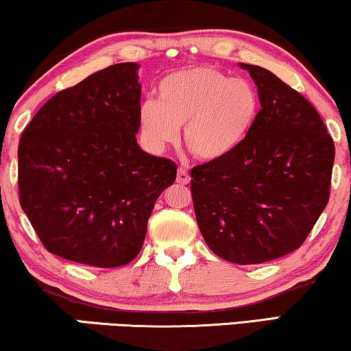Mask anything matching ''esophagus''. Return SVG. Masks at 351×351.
Segmentation results:
<instances>
[{"mask_svg":"<svg viewBox=\"0 0 351 351\" xmlns=\"http://www.w3.org/2000/svg\"><path fill=\"white\" fill-rule=\"evenodd\" d=\"M189 181H191V176L187 175V171L184 169H178L176 182H180V184H189Z\"/></svg>","mask_w":351,"mask_h":351,"instance_id":"34e87169","label":"esophagus"}]
</instances>
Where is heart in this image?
<instances>
[{
	"label": "heart",
	"instance_id": "1",
	"mask_svg": "<svg viewBox=\"0 0 351 351\" xmlns=\"http://www.w3.org/2000/svg\"><path fill=\"white\" fill-rule=\"evenodd\" d=\"M159 101L146 100L138 111L140 135L147 149L162 152L180 140L204 162L234 154L248 138L259 112L254 87L211 66L171 73L157 87Z\"/></svg>",
	"mask_w": 351,
	"mask_h": 351
}]
</instances>
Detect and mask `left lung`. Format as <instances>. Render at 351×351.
I'll return each mask as SVG.
<instances>
[{"label":"left lung","instance_id":"1","mask_svg":"<svg viewBox=\"0 0 351 351\" xmlns=\"http://www.w3.org/2000/svg\"><path fill=\"white\" fill-rule=\"evenodd\" d=\"M250 73L261 110L234 154L191 170L195 218L229 263H267L307 239L329 200L334 141L307 98L265 68Z\"/></svg>","mask_w":351,"mask_h":351}]
</instances>
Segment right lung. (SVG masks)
Masks as SVG:
<instances>
[{
  "instance_id": "obj_1",
  "label": "right lung",
  "mask_w": 351,
  "mask_h": 351,
  "mask_svg": "<svg viewBox=\"0 0 351 351\" xmlns=\"http://www.w3.org/2000/svg\"><path fill=\"white\" fill-rule=\"evenodd\" d=\"M138 68L117 63L56 93L22 133L21 206L49 253L101 269L128 264L175 182V162L136 143Z\"/></svg>"
}]
</instances>
